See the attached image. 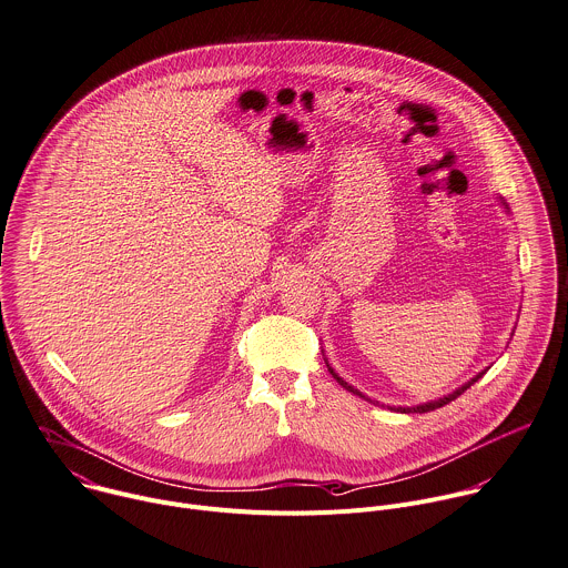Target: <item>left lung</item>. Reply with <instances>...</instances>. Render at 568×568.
<instances>
[{"instance_id":"left-lung-1","label":"left lung","mask_w":568,"mask_h":568,"mask_svg":"<svg viewBox=\"0 0 568 568\" xmlns=\"http://www.w3.org/2000/svg\"><path fill=\"white\" fill-rule=\"evenodd\" d=\"M499 204H504V209H506V211H508V206H506V202H504V200H501V197H499ZM326 366H328V371H331V375H333V377H335V379H337V382H339V384H342V386H344V388H346V390H351V393H353V395H359V397H364V399H368V397H366V395H364V393H359V390H357V388H355V386H351V384H348V382H346V379H344V377H339V375H337V373H335V371H333V368H331V364H328V362H326ZM484 373H486V371H481V373H477V375H475V377H473V379H468V382H466V384H462V386H459V388H455V390H453V393H448V395H444V397H439V399H433V402H426V404H417V406H397V408H395V406H388V408H390V410H399V413H428V410H435V408H439V406H444V404H448V402H453V399H455V397H459V395H462V393H464V390H466V388H470V386H473V384H475V382H477V379H479V377H481V375H484Z\"/></svg>"}]
</instances>
